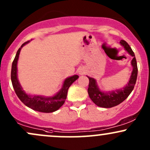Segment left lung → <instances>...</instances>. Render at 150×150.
<instances>
[{"label": "left lung", "instance_id": "8db88e82", "mask_svg": "<svg viewBox=\"0 0 150 150\" xmlns=\"http://www.w3.org/2000/svg\"><path fill=\"white\" fill-rule=\"evenodd\" d=\"M120 43L122 46H124L125 50L133 57L131 61L133 70H132L131 76H130V79L128 85L123 89H117V90L112 91V92H101L98 88L96 80L94 78L88 77L89 82L87 92H88L89 96L93 102L100 107L111 108L123 102L130 95L135 87L136 80H137V65L135 53L125 41L120 40Z\"/></svg>", "mask_w": 150, "mask_h": 150}]
</instances>
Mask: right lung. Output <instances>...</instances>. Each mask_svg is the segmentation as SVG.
Masks as SVG:
<instances>
[{
    "mask_svg": "<svg viewBox=\"0 0 150 150\" xmlns=\"http://www.w3.org/2000/svg\"><path fill=\"white\" fill-rule=\"evenodd\" d=\"M28 42L29 41L24 43L21 47L18 49L16 56L14 58V61L13 62V64H12L11 81L15 92L20 101L32 109L44 113H51L57 111L58 108L61 107L64 104L70 86L78 78L79 76L78 75H73V76L65 79L61 91L53 97H41V96L27 95L22 90V87L19 83L18 77H17V63H18L20 50L22 46Z\"/></svg>",
    "mask_w": 150,
    "mask_h": 150,
    "instance_id": "1",
    "label": "right lung"
}]
</instances>
